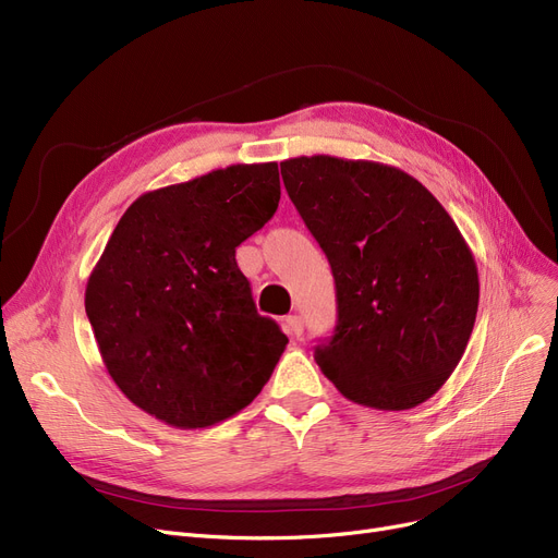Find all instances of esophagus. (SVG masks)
I'll return each mask as SVG.
<instances>
[{
    "label": "esophagus",
    "mask_w": 558,
    "mask_h": 558,
    "mask_svg": "<svg viewBox=\"0 0 558 558\" xmlns=\"http://www.w3.org/2000/svg\"><path fill=\"white\" fill-rule=\"evenodd\" d=\"M284 330L292 335V337H301L303 335V322L299 314H289V317L284 319Z\"/></svg>",
    "instance_id": "esophagus-1"
}]
</instances>
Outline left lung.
Segmentation results:
<instances>
[{
  "instance_id": "1",
  "label": "left lung",
  "mask_w": 558,
  "mask_h": 558,
  "mask_svg": "<svg viewBox=\"0 0 558 558\" xmlns=\"http://www.w3.org/2000/svg\"><path fill=\"white\" fill-rule=\"evenodd\" d=\"M284 189L335 278L337 324L314 360L347 399L408 410L440 390L478 307L476 262L433 193L376 161L280 163Z\"/></svg>"
}]
</instances>
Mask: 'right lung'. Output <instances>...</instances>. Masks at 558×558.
Returning <instances> with one entry per match:
<instances>
[{
	"label": "right lung",
	"instance_id": "right-lung-1",
	"mask_svg": "<svg viewBox=\"0 0 558 558\" xmlns=\"http://www.w3.org/2000/svg\"><path fill=\"white\" fill-rule=\"evenodd\" d=\"M278 163H236L143 193L86 284L113 383L145 413L205 428L246 408L287 347L239 271L241 241L278 209Z\"/></svg>",
	"mask_w": 558,
	"mask_h": 558
}]
</instances>
